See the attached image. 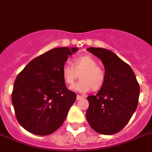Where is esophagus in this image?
Masks as SVG:
<instances>
[{
  "label": "esophagus",
  "mask_w": 152,
  "mask_h": 152,
  "mask_svg": "<svg viewBox=\"0 0 152 152\" xmlns=\"http://www.w3.org/2000/svg\"><path fill=\"white\" fill-rule=\"evenodd\" d=\"M83 98H84L83 96H79V95H77V96H76V99H77V100H80V99H83Z\"/></svg>",
  "instance_id": "obj_1"
}]
</instances>
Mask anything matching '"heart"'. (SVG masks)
I'll return each instance as SVG.
<instances>
[{
    "instance_id": "1",
    "label": "heart",
    "mask_w": 152,
    "mask_h": 152,
    "mask_svg": "<svg viewBox=\"0 0 152 152\" xmlns=\"http://www.w3.org/2000/svg\"><path fill=\"white\" fill-rule=\"evenodd\" d=\"M79 74L80 80L72 86V89L77 92H87L91 89L93 91L99 90L105 83V71L90 55L77 56L72 65L65 63L62 67L63 80L68 85H72L78 79Z\"/></svg>"
}]
</instances>
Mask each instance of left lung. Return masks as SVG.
Wrapping results in <instances>:
<instances>
[{"label":"left lung","instance_id":"1","mask_svg":"<svg viewBox=\"0 0 152 152\" xmlns=\"http://www.w3.org/2000/svg\"><path fill=\"white\" fill-rule=\"evenodd\" d=\"M102 60L105 81L96 96L87 97L86 118L94 131L113 134L127 125L138 106L140 87L132 68L115 53L104 48L89 47Z\"/></svg>","mask_w":152,"mask_h":152}]
</instances>
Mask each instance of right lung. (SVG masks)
Instances as JSON below:
<instances>
[{
	"label": "right lung",
	"mask_w": 152,
	"mask_h": 152,
	"mask_svg": "<svg viewBox=\"0 0 152 152\" xmlns=\"http://www.w3.org/2000/svg\"><path fill=\"white\" fill-rule=\"evenodd\" d=\"M76 47H57L30 62L16 78L12 104L18 122L29 132L47 135L64 122L76 94L69 90L62 67Z\"/></svg>",
	"instance_id": "right-lung-1"
}]
</instances>
